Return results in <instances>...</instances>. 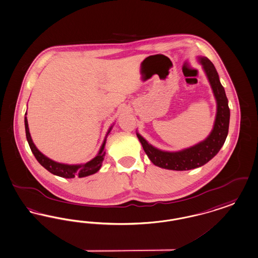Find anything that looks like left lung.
Masks as SVG:
<instances>
[{
  "instance_id": "1",
  "label": "left lung",
  "mask_w": 258,
  "mask_h": 258,
  "mask_svg": "<svg viewBox=\"0 0 258 258\" xmlns=\"http://www.w3.org/2000/svg\"><path fill=\"white\" fill-rule=\"evenodd\" d=\"M200 60L216 98L217 115L213 131L205 141L176 153L159 151L149 144L140 134H137V137L143 146L145 153L155 165L160 168L186 171L205 165L219 153L227 139L230 112L225 89L220 83L219 76L213 63L207 57H200Z\"/></svg>"
}]
</instances>
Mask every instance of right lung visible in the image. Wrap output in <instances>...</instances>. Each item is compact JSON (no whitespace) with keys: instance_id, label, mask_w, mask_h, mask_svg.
Listing matches in <instances>:
<instances>
[{"instance_id":"obj_1","label":"right lung","mask_w":258,"mask_h":258,"mask_svg":"<svg viewBox=\"0 0 258 258\" xmlns=\"http://www.w3.org/2000/svg\"><path fill=\"white\" fill-rule=\"evenodd\" d=\"M25 128H26L27 140H28V143L30 145L32 154L34 155L35 158L37 159V161L45 169H47L50 173H52L53 175H58V176L65 177V178H73L75 176L83 177V176L93 175V174L97 173L100 170L102 163H103V157L105 155V150H104L105 139H104L103 145L101 147V150H100L99 154L96 155L92 160H90L89 162H87L85 164H81V165H68V164H62V163H57V162L53 161L52 159L48 158L47 156H45L37 150V148L35 147V145L33 144L32 140H31V134L29 132V124H28L27 117H25ZM110 130H111V127L109 128L107 134L110 133Z\"/></svg>"}]
</instances>
